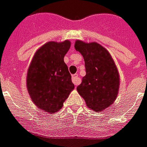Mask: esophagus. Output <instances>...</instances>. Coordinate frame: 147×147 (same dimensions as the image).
Listing matches in <instances>:
<instances>
[{"label": "esophagus", "mask_w": 147, "mask_h": 147, "mask_svg": "<svg viewBox=\"0 0 147 147\" xmlns=\"http://www.w3.org/2000/svg\"><path fill=\"white\" fill-rule=\"evenodd\" d=\"M71 80H72L73 84L76 86L79 85L80 83V79L78 76V74H74V75H72V76H71Z\"/></svg>", "instance_id": "34e87169"}]
</instances>
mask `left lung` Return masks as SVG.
<instances>
[{
  "instance_id": "obj_1",
  "label": "left lung",
  "mask_w": 147,
  "mask_h": 147,
  "mask_svg": "<svg viewBox=\"0 0 147 147\" xmlns=\"http://www.w3.org/2000/svg\"><path fill=\"white\" fill-rule=\"evenodd\" d=\"M75 48L84 57L86 70L76 89L88 107L102 111L111 105L118 93L119 74L113 59L107 50L96 42L76 41Z\"/></svg>"
}]
</instances>
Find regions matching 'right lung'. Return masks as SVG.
Wrapping results in <instances>:
<instances>
[{"label":"right lung","mask_w":147,"mask_h":147,"mask_svg":"<svg viewBox=\"0 0 147 147\" xmlns=\"http://www.w3.org/2000/svg\"><path fill=\"white\" fill-rule=\"evenodd\" d=\"M71 47L68 40L49 42L35 53L27 74V88L33 102L47 113H55L74 89L63 58Z\"/></svg>","instance_id":"right-lung-1"}]
</instances>
